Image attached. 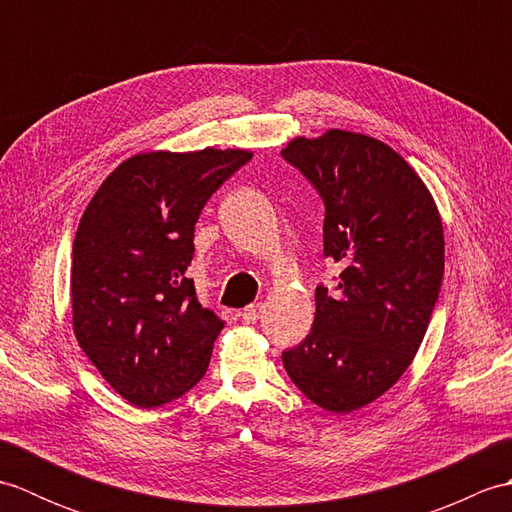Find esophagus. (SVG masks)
<instances>
[{
  "mask_svg": "<svg viewBox=\"0 0 512 512\" xmlns=\"http://www.w3.org/2000/svg\"><path fill=\"white\" fill-rule=\"evenodd\" d=\"M239 317H242L246 323H255L259 317H262V303H250V306L242 310Z\"/></svg>",
  "mask_w": 512,
  "mask_h": 512,
  "instance_id": "1",
  "label": "esophagus"
}]
</instances>
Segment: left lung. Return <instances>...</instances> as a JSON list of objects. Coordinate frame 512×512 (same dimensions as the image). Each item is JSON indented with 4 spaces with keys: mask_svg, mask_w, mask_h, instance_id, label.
I'll return each instance as SVG.
<instances>
[{
    "mask_svg": "<svg viewBox=\"0 0 512 512\" xmlns=\"http://www.w3.org/2000/svg\"><path fill=\"white\" fill-rule=\"evenodd\" d=\"M325 204L323 255L339 284L314 292L310 334L281 354L306 398L350 413L383 396L411 365L442 286L438 206L409 162L380 140L328 129L281 149Z\"/></svg>",
    "mask_w": 512,
    "mask_h": 512,
    "instance_id": "1",
    "label": "left lung"
}]
</instances>
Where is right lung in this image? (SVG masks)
<instances>
[{
	"label": "right lung",
	"instance_id": "obj_1",
	"mask_svg": "<svg viewBox=\"0 0 512 512\" xmlns=\"http://www.w3.org/2000/svg\"><path fill=\"white\" fill-rule=\"evenodd\" d=\"M253 154L145 151L94 193L72 246V325L101 376L151 409L206 374L224 323L195 297L187 268L206 200Z\"/></svg>",
	"mask_w": 512,
	"mask_h": 512
}]
</instances>
